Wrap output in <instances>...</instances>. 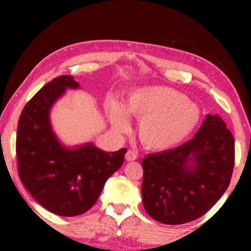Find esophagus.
I'll return each mask as SVG.
<instances>
[{
	"label": "esophagus",
	"mask_w": 251,
	"mask_h": 251,
	"mask_svg": "<svg viewBox=\"0 0 251 251\" xmlns=\"http://www.w3.org/2000/svg\"><path fill=\"white\" fill-rule=\"evenodd\" d=\"M125 159L126 161H133L137 159V154H136L133 151H127L125 154Z\"/></svg>",
	"instance_id": "obj_1"
}]
</instances>
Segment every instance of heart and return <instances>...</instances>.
<instances>
[{
	"mask_svg": "<svg viewBox=\"0 0 251 251\" xmlns=\"http://www.w3.org/2000/svg\"><path fill=\"white\" fill-rule=\"evenodd\" d=\"M111 126L130 131L128 113L138 124V137L149 151H165L183 143L201 123V109L184 93L166 86H144L130 93L127 108L116 100L108 103Z\"/></svg>",
	"mask_w": 251,
	"mask_h": 251,
	"instance_id": "b5f03b06",
	"label": "heart"
}]
</instances>
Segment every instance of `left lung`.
I'll return each instance as SVG.
<instances>
[{
  "instance_id": "8db88e82",
  "label": "left lung",
  "mask_w": 251,
  "mask_h": 251,
  "mask_svg": "<svg viewBox=\"0 0 251 251\" xmlns=\"http://www.w3.org/2000/svg\"><path fill=\"white\" fill-rule=\"evenodd\" d=\"M234 140L219 115L207 114L191 141L142 159V201L151 219L182 225L203 216L226 192Z\"/></svg>"
}]
</instances>
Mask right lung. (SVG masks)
I'll return each mask as SVG.
<instances>
[{"instance_id": "add662e5", "label": "right lung", "mask_w": 251, "mask_h": 251, "mask_svg": "<svg viewBox=\"0 0 251 251\" xmlns=\"http://www.w3.org/2000/svg\"><path fill=\"white\" fill-rule=\"evenodd\" d=\"M78 88L72 75L48 82L24 107L17 132L20 181L41 206L67 217L83 214L95 205L126 154L125 148L108 153L92 142L67 146L58 138L50 110L67 90Z\"/></svg>"}]
</instances>
